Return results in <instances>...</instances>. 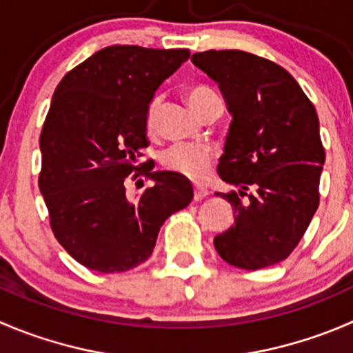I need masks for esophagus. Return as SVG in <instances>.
Returning <instances> with one entry per match:
<instances>
[{
  "instance_id": "34e87169",
  "label": "esophagus",
  "mask_w": 353,
  "mask_h": 353,
  "mask_svg": "<svg viewBox=\"0 0 353 353\" xmlns=\"http://www.w3.org/2000/svg\"><path fill=\"white\" fill-rule=\"evenodd\" d=\"M205 196H208V190H205V188H194V193H193V200L194 201L203 200Z\"/></svg>"
}]
</instances>
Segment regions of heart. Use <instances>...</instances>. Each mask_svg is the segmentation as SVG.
<instances>
[{
    "label": "heart",
    "instance_id": "1",
    "mask_svg": "<svg viewBox=\"0 0 353 353\" xmlns=\"http://www.w3.org/2000/svg\"><path fill=\"white\" fill-rule=\"evenodd\" d=\"M186 100L190 107L196 112L198 115L208 108L210 105L219 103L221 98L208 88H194L188 91ZM157 108H159V100H153L148 107V115H146V125L152 129L153 121H155ZM160 163L163 169L176 172L179 176L188 177V179L198 181L207 176L212 165V150L210 146L203 143H184V145H174L167 148L160 155Z\"/></svg>",
    "mask_w": 353,
    "mask_h": 353
}]
</instances>
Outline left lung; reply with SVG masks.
Wrapping results in <instances>:
<instances>
[{
  "label": "left lung",
  "mask_w": 353,
  "mask_h": 353,
  "mask_svg": "<svg viewBox=\"0 0 353 353\" xmlns=\"http://www.w3.org/2000/svg\"><path fill=\"white\" fill-rule=\"evenodd\" d=\"M191 61L217 82L232 115L217 172L238 188L221 193L236 217L214 238L215 250L246 271L274 265L295 250L319 207L326 155L316 108L290 72L256 54L208 50Z\"/></svg>",
  "instance_id": "8db88e82"
}]
</instances>
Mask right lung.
<instances>
[{
  "label": "right lung",
  "instance_id": "add662e5",
  "mask_svg": "<svg viewBox=\"0 0 353 353\" xmlns=\"http://www.w3.org/2000/svg\"><path fill=\"white\" fill-rule=\"evenodd\" d=\"M188 58L190 50L115 44L72 68L54 90L39 138V190L54 238L84 268H138L152 255L163 222L193 200L183 176L153 172L148 162L143 171L136 165L148 146L155 91ZM132 172L156 183L136 202L125 196Z\"/></svg>",
  "mask_w": 353,
  "mask_h": 353
}]
</instances>
